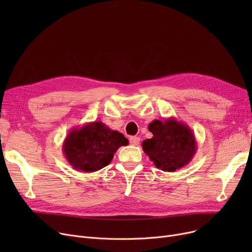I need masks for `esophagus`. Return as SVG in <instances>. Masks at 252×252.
I'll list each match as a JSON object with an SVG mask.
<instances>
[{
	"instance_id": "1",
	"label": "esophagus",
	"mask_w": 252,
	"mask_h": 252,
	"mask_svg": "<svg viewBox=\"0 0 252 252\" xmlns=\"http://www.w3.org/2000/svg\"><path fill=\"white\" fill-rule=\"evenodd\" d=\"M129 143L131 145H134V146H137V145L140 143V138L139 137H129Z\"/></svg>"
}]
</instances>
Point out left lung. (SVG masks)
I'll list each match as a JSON object with an SVG mask.
<instances>
[{
    "mask_svg": "<svg viewBox=\"0 0 252 252\" xmlns=\"http://www.w3.org/2000/svg\"><path fill=\"white\" fill-rule=\"evenodd\" d=\"M153 134L151 139L142 142L143 151L154 165L163 171H176L193 159L197 142L192 129L175 117L163 122L155 119L148 126Z\"/></svg>",
    "mask_w": 252,
    "mask_h": 252,
    "instance_id": "left-lung-1",
    "label": "left lung"
}]
</instances>
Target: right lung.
Masks as SVG:
<instances>
[{
  "mask_svg": "<svg viewBox=\"0 0 252 252\" xmlns=\"http://www.w3.org/2000/svg\"><path fill=\"white\" fill-rule=\"evenodd\" d=\"M128 140L102 122H92L69 130L63 142L66 160L76 170L94 173L108 165L114 153Z\"/></svg>",
  "mask_w": 252,
  "mask_h": 252,
  "instance_id": "right-lung-1",
  "label": "right lung"
}]
</instances>
